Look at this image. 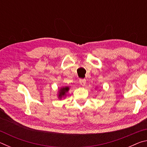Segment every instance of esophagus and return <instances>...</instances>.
Wrapping results in <instances>:
<instances>
[{"label":"esophagus","mask_w":147,"mask_h":147,"mask_svg":"<svg viewBox=\"0 0 147 147\" xmlns=\"http://www.w3.org/2000/svg\"><path fill=\"white\" fill-rule=\"evenodd\" d=\"M79 82H80V85L82 86H85L86 84V79H80Z\"/></svg>","instance_id":"obj_1"}]
</instances>
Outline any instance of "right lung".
Returning <instances> with one entry per match:
<instances>
[{
    "instance_id": "right-lung-1",
    "label": "right lung",
    "mask_w": 147,
    "mask_h": 147,
    "mask_svg": "<svg viewBox=\"0 0 147 147\" xmlns=\"http://www.w3.org/2000/svg\"><path fill=\"white\" fill-rule=\"evenodd\" d=\"M69 89L68 87H65V88H61L60 89V91H59V97H61L62 96L65 95V93H67V92L68 91Z\"/></svg>"
}]
</instances>
